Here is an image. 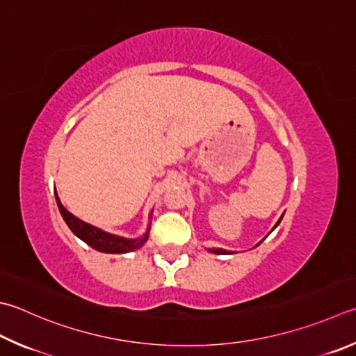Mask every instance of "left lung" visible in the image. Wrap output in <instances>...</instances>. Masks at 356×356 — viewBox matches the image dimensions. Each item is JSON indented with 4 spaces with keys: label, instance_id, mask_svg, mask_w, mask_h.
I'll return each mask as SVG.
<instances>
[{
    "label": "left lung",
    "instance_id": "1",
    "mask_svg": "<svg viewBox=\"0 0 356 356\" xmlns=\"http://www.w3.org/2000/svg\"><path fill=\"white\" fill-rule=\"evenodd\" d=\"M284 217V216H282ZM282 217H280L279 218V221H277V223H276V226H274L273 227V229H276V227H277V225L280 223V220H282ZM260 245V243H259ZM211 252H213V254H232L231 251H226V250H221V248H212V250H209Z\"/></svg>",
    "mask_w": 356,
    "mask_h": 356
}]
</instances>
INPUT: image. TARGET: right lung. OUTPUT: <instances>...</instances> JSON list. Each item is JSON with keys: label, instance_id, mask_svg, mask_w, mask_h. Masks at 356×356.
Masks as SVG:
<instances>
[{"label": "right lung", "instance_id": "obj_1", "mask_svg": "<svg viewBox=\"0 0 356 356\" xmlns=\"http://www.w3.org/2000/svg\"><path fill=\"white\" fill-rule=\"evenodd\" d=\"M56 200H57V206L58 211L62 213L63 220L66 221L70 229L76 234V236L83 240L86 245H90L92 250L100 251V252H108V254H125V252H131L138 250V248L143 246L147 238H149L150 234V223L147 226V231L143 237L139 238H125V237H119L115 236V234H108L99 227L85 223L80 218H77L76 216H72L70 211H66L62 201H60L57 192H56ZM152 218V213H150Z\"/></svg>", "mask_w": 356, "mask_h": 356}]
</instances>
